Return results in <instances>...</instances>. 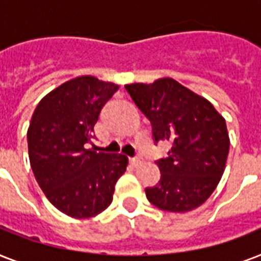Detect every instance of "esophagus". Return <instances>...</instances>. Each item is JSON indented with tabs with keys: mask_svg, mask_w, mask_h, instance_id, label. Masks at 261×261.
Segmentation results:
<instances>
[{
	"mask_svg": "<svg viewBox=\"0 0 261 261\" xmlns=\"http://www.w3.org/2000/svg\"><path fill=\"white\" fill-rule=\"evenodd\" d=\"M130 163L133 164V165H138V164L142 163V157H141V154H137V155H134V157H130Z\"/></svg>",
	"mask_w": 261,
	"mask_h": 261,
	"instance_id": "esophagus-1",
	"label": "esophagus"
}]
</instances>
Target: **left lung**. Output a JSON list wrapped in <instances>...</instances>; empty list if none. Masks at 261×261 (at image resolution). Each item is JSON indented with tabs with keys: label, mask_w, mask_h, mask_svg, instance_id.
<instances>
[{
	"label": "left lung",
	"mask_w": 261,
	"mask_h": 261,
	"mask_svg": "<svg viewBox=\"0 0 261 261\" xmlns=\"http://www.w3.org/2000/svg\"><path fill=\"white\" fill-rule=\"evenodd\" d=\"M124 88L149 119L154 143H172L167 159L155 161L161 177L145 190L147 200L172 213L194 210L214 192L225 171L230 145L225 119L173 79Z\"/></svg>",
	"instance_id": "8db88e82"
}]
</instances>
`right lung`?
I'll return each mask as SVG.
<instances>
[{
	"mask_svg": "<svg viewBox=\"0 0 261 261\" xmlns=\"http://www.w3.org/2000/svg\"><path fill=\"white\" fill-rule=\"evenodd\" d=\"M118 85L83 75L43 97L27 134L35 178L47 199L63 214L90 218L112 202L115 184L128 159L85 147L94 124Z\"/></svg>",
	"mask_w": 261,
	"mask_h": 261,
	"instance_id": "add662e5",
	"label": "right lung"
}]
</instances>
